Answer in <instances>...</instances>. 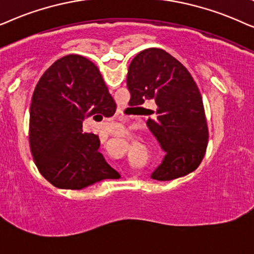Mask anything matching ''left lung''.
I'll return each instance as SVG.
<instances>
[{
    "mask_svg": "<svg viewBox=\"0 0 254 254\" xmlns=\"http://www.w3.org/2000/svg\"><path fill=\"white\" fill-rule=\"evenodd\" d=\"M130 106L154 102L148 129L166 152L151 178L170 181L185 177L200 166L208 146V125L202 96L182 64L161 49L144 50L127 69Z\"/></svg>",
    "mask_w": 254,
    "mask_h": 254,
    "instance_id": "obj_1",
    "label": "left lung"
}]
</instances>
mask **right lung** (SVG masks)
I'll return each instance as SVG.
<instances>
[{
    "mask_svg": "<svg viewBox=\"0 0 254 254\" xmlns=\"http://www.w3.org/2000/svg\"><path fill=\"white\" fill-rule=\"evenodd\" d=\"M116 103L100 70L84 57L68 54L40 77L30 107V148L40 174L54 187L86 188L117 171L100 153L99 136L82 130L84 118L110 117Z\"/></svg>",
    "mask_w": 254,
    "mask_h": 254,
    "instance_id": "right-lung-1",
    "label": "right lung"
}]
</instances>
